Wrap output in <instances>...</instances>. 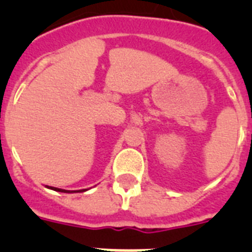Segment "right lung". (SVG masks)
<instances>
[{
  "instance_id": "right-lung-1",
  "label": "right lung",
  "mask_w": 252,
  "mask_h": 252,
  "mask_svg": "<svg viewBox=\"0 0 252 252\" xmlns=\"http://www.w3.org/2000/svg\"><path fill=\"white\" fill-rule=\"evenodd\" d=\"M49 188L54 189V190H57V192H64V193H69L68 190H65V189H60V188H53V187H49ZM81 192H84V189H82Z\"/></svg>"
}]
</instances>
